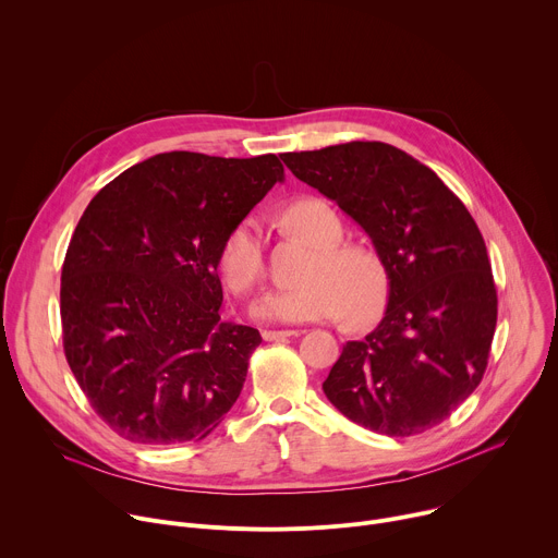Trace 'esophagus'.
I'll return each mask as SVG.
<instances>
[{
    "instance_id": "1",
    "label": "esophagus",
    "mask_w": 558,
    "mask_h": 558,
    "mask_svg": "<svg viewBox=\"0 0 558 558\" xmlns=\"http://www.w3.org/2000/svg\"><path fill=\"white\" fill-rule=\"evenodd\" d=\"M291 336H298V331H291V329H282V331H263V338L267 342H280L284 338H291Z\"/></svg>"
}]
</instances>
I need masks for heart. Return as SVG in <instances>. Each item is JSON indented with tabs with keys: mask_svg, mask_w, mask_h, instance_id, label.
Segmentation results:
<instances>
[{
	"mask_svg": "<svg viewBox=\"0 0 558 558\" xmlns=\"http://www.w3.org/2000/svg\"><path fill=\"white\" fill-rule=\"evenodd\" d=\"M284 225L317 250L306 284L267 295L256 313L287 323L331 320L347 311L353 325H366L388 295V269L381 256L362 243H340L338 214L317 198H300L284 207ZM220 274L235 295L254 293L265 280V252L254 218L229 229L218 254Z\"/></svg>",
	"mask_w": 558,
	"mask_h": 558,
	"instance_id": "b5f03b06",
	"label": "heart"
}]
</instances>
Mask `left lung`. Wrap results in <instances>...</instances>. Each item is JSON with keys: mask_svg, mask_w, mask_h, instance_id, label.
<instances>
[{"mask_svg": "<svg viewBox=\"0 0 558 558\" xmlns=\"http://www.w3.org/2000/svg\"><path fill=\"white\" fill-rule=\"evenodd\" d=\"M282 161L371 235L388 269L386 313L344 344L323 384L329 402L388 437L441 424L480 386L497 327L480 227L430 168L388 143L287 151Z\"/></svg>", "mask_w": 558, "mask_h": 558, "instance_id": "1", "label": "left lung"}]
</instances>
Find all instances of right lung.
<instances>
[{
  "label": "right lung",
  "instance_id": "obj_1",
  "mask_svg": "<svg viewBox=\"0 0 558 558\" xmlns=\"http://www.w3.org/2000/svg\"><path fill=\"white\" fill-rule=\"evenodd\" d=\"M282 179L276 154L166 151L86 207L61 269L63 353L123 439L201 441L238 400L263 338L220 320L218 254Z\"/></svg>",
  "mask_w": 558,
  "mask_h": 558
}]
</instances>
